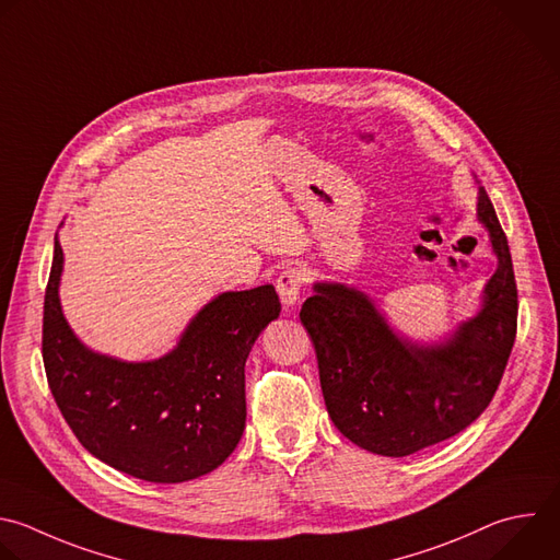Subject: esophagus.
Wrapping results in <instances>:
<instances>
[{"label": "esophagus", "instance_id": "obj_1", "mask_svg": "<svg viewBox=\"0 0 560 560\" xmlns=\"http://www.w3.org/2000/svg\"><path fill=\"white\" fill-rule=\"evenodd\" d=\"M303 270L301 268H285L279 279H277V292H279V299L285 307H292L299 303V296H301V288H303Z\"/></svg>", "mask_w": 560, "mask_h": 560}]
</instances>
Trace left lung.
Instances as JSON below:
<instances>
[{
  "label": "left lung",
  "instance_id": "obj_1",
  "mask_svg": "<svg viewBox=\"0 0 560 560\" xmlns=\"http://www.w3.org/2000/svg\"><path fill=\"white\" fill-rule=\"evenodd\" d=\"M477 218L499 266L477 316L440 345L398 336L366 294L314 283L301 323L316 349L320 389L334 427L355 446L405 457L472 424L494 398L516 338V281L505 233L483 189Z\"/></svg>",
  "mask_w": 560,
  "mask_h": 560
}]
</instances>
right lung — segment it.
Returning <instances> with one entry per match:
<instances>
[{"mask_svg":"<svg viewBox=\"0 0 560 560\" xmlns=\"http://www.w3.org/2000/svg\"><path fill=\"white\" fill-rule=\"evenodd\" d=\"M55 240L44 301V366L59 411L77 440L107 466L153 483L215 470L246 427V358L281 312L272 285L224 292L184 329L177 347L149 362L88 349L70 329Z\"/></svg>","mask_w":560,"mask_h":560,"instance_id":"add662e5","label":"right lung"}]
</instances>
